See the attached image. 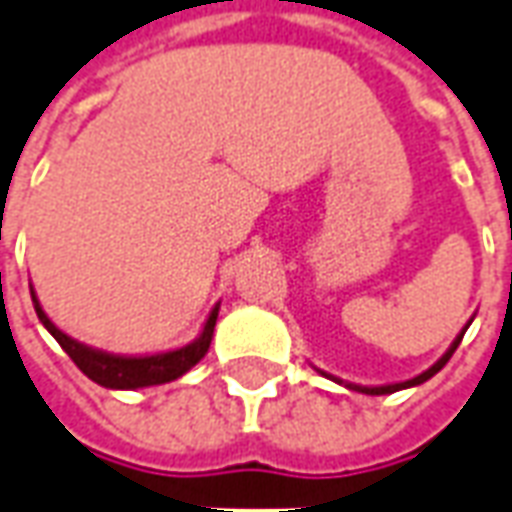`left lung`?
<instances>
[{
  "label": "left lung",
  "instance_id": "8db88e82",
  "mask_svg": "<svg viewBox=\"0 0 512 512\" xmlns=\"http://www.w3.org/2000/svg\"><path fill=\"white\" fill-rule=\"evenodd\" d=\"M468 324H471V321H468ZM468 324H466V327H463V332L457 335L455 341H452V346L446 349V355H443L441 360H438V363H432V366L427 368V371H421L418 377H413V380L393 382V385H355V382L338 380V377H332V374H327V371H321V374H324V377H330V380L341 382V385H346V388H352V391L368 393V396H382V393H393V391H402V388H413V385H421V382H427V380H430V377H435V374H438V371H441V368L446 366V363H449V357L455 355V349H457V346H460V341H463V335H466Z\"/></svg>",
  "mask_w": 512,
  "mask_h": 512
}]
</instances>
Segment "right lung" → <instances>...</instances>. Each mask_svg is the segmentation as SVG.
Wrapping results in <instances>:
<instances>
[{
    "mask_svg": "<svg viewBox=\"0 0 512 512\" xmlns=\"http://www.w3.org/2000/svg\"><path fill=\"white\" fill-rule=\"evenodd\" d=\"M30 293L41 324L52 332V338L63 346V352L77 363V368L88 380H94L102 388H113V391H135V388L163 385V382L177 380L185 371H191L207 355L210 341H213V330H216V318H219V305H216L210 310L199 338L185 343L180 349L160 352V355H110V352H102V349H94L88 343L74 341L71 335L57 330L55 324H52V318L44 313V307H41L32 288Z\"/></svg>",
    "mask_w": 512,
    "mask_h": 512,
    "instance_id": "1",
    "label": "right lung"
}]
</instances>
